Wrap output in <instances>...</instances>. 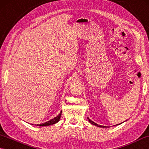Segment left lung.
I'll return each instance as SVG.
<instances>
[{
  "label": "left lung",
  "instance_id": "8db88e82",
  "mask_svg": "<svg viewBox=\"0 0 149 149\" xmlns=\"http://www.w3.org/2000/svg\"><path fill=\"white\" fill-rule=\"evenodd\" d=\"M88 121H89L91 124H93V125H95V126H97V127H107V126H103V125H99V124H97V123H95L94 122H93V121H91V120L89 118H88ZM122 123H119V124H116V125H114L113 126H115V125H120V124H121Z\"/></svg>",
  "mask_w": 149,
  "mask_h": 149
}]
</instances>
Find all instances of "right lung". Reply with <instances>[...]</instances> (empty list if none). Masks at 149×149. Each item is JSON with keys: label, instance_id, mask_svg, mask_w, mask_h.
Here are the masks:
<instances>
[{"label": "right lung", "instance_id": "add662e5", "mask_svg": "<svg viewBox=\"0 0 149 149\" xmlns=\"http://www.w3.org/2000/svg\"><path fill=\"white\" fill-rule=\"evenodd\" d=\"M61 113H62V111H61V112L59 113V115L54 117V118L50 120L49 121H47L45 123H40V124H37V126H48V125H53V124H55L57 122H58L59 121V119L61 118ZM33 125V124H32Z\"/></svg>", "mask_w": 149, "mask_h": 149}]
</instances>
